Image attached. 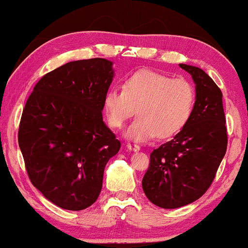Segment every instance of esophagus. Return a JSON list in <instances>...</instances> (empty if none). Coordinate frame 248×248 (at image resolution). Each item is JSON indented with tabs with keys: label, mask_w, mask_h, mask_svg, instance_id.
Returning <instances> with one entry per match:
<instances>
[{
	"label": "esophagus",
	"mask_w": 248,
	"mask_h": 248,
	"mask_svg": "<svg viewBox=\"0 0 248 248\" xmlns=\"http://www.w3.org/2000/svg\"><path fill=\"white\" fill-rule=\"evenodd\" d=\"M127 148L129 150H133V152H138V150H140V146L136 143H127Z\"/></svg>",
	"instance_id": "34e87169"
}]
</instances>
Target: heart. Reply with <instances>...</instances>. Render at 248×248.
Returning <instances> with one entry per match:
<instances>
[{
    "instance_id": "1",
    "label": "heart",
    "mask_w": 248,
    "mask_h": 248,
    "mask_svg": "<svg viewBox=\"0 0 248 248\" xmlns=\"http://www.w3.org/2000/svg\"><path fill=\"white\" fill-rule=\"evenodd\" d=\"M195 104L191 82L149 69L128 76L122 88H109L104 98L107 120L113 128L124 126L135 107L138 118L126 132L135 141L176 135L190 120Z\"/></svg>"
}]
</instances>
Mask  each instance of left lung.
Returning <instances> with one entry per match:
<instances>
[{
  "label": "left lung",
  "mask_w": 248,
  "mask_h": 248,
  "mask_svg": "<svg viewBox=\"0 0 248 248\" xmlns=\"http://www.w3.org/2000/svg\"><path fill=\"white\" fill-rule=\"evenodd\" d=\"M196 84V104L186 127L150 154L142 179L147 198L163 209H177L207 191L227 148L223 93L199 67L179 64Z\"/></svg>",
  "instance_id": "obj_1"
}]
</instances>
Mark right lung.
I'll return each instance as SVG.
<instances>
[{
    "instance_id": "1",
    "label": "right lung",
    "mask_w": 248,
    "mask_h": 248,
    "mask_svg": "<svg viewBox=\"0 0 248 248\" xmlns=\"http://www.w3.org/2000/svg\"><path fill=\"white\" fill-rule=\"evenodd\" d=\"M104 58L66 62L43 76L22 113L18 144L32 186L57 206L80 211L98 199L121 143L102 121L113 80Z\"/></svg>"
}]
</instances>
